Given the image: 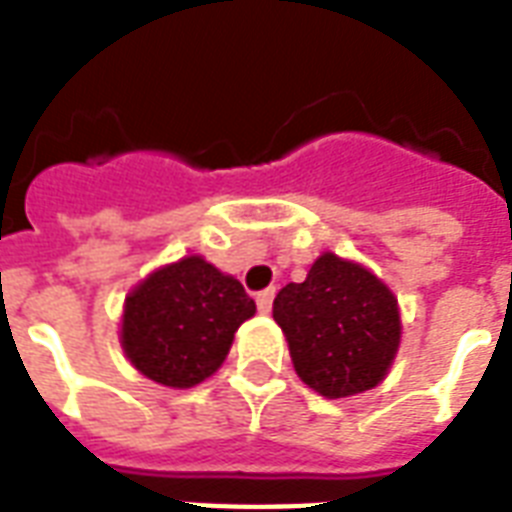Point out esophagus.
Returning a JSON list of instances; mask_svg holds the SVG:
<instances>
[{"label":"esophagus","instance_id":"1","mask_svg":"<svg viewBox=\"0 0 512 512\" xmlns=\"http://www.w3.org/2000/svg\"><path fill=\"white\" fill-rule=\"evenodd\" d=\"M272 299H275V288H264V291L256 293V307H259V312L267 315L272 310Z\"/></svg>","mask_w":512,"mask_h":512}]
</instances>
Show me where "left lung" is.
<instances>
[{
    "mask_svg": "<svg viewBox=\"0 0 512 512\" xmlns=\"http://www.w3.org/2000/svg\"><path fill=\"white\" fill-rule=\"evenodd\" d=\"M272 318L301 382L326 398L376 387L398 352V301L390 288L334 253H323L304 283L280 288Z\"/></svg>",
    "mask_w": 512,
    "mask_h": 512,
    "instance_id": "1",
    "label": "left lung"
}]
</instances>
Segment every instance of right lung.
Wrapping results in <instances>:
<instances>
[{
    "mask_svg": "<svg viewBox=\"0 0 512 512\" xmlns=\"http://www.w3.org/2000/svg\"><path fill=\"white\" fill-rule=\"evenodd\" d=\"M256 304L235 277L200 256L149 275L125 301L122 347L130 363L165 387H192L224 363L235 331Z\"/></svg>",
    "mask_w": 512,
    "mask_h": 512,
    "instance_id": "1",
    "label": "right lung"
}]
</instances>
